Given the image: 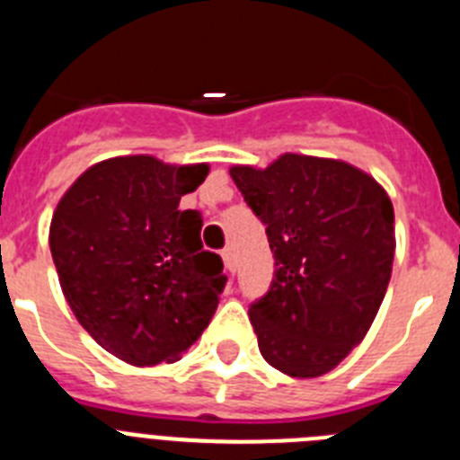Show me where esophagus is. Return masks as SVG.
I'll return each instance as SVG.
<instances>
[{
    "mask_svg": "<svg viewBox=\"0 0 460 460\" xmlns=\"http://www.w3.org/2000/svg\"><path fill=\"white\" fill-rule=\"evenodd\" d=\"M221 258H223V262H226L227 271H230V274H234V267H237V260H234V251L227 246V249L221 251Z\"/></svg>",
    "mask_w": 460,
    "mask_h": 460,
    "instance_id": "1",
    "label": "esophagus"
}]
</instances>
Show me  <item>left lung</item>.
Here are the masks:
<instances>
[{
  "mask_svg": "<svg viewBox=\"0 0 460 460\" xmlns=\"http://www.w3.org/2000/svg\"><path fill=\"white\" fill-rule=\"evenodd\" d=\"M267 226L276 271L249 318L267 364L292 377L336 368L380 308L396 239L389 195L334 158L283 154L265 170H230Z\"/></svg>",
  "mask_w": 460,
  "mask_h": 460,
  "instance_id": "1",
  "label": "left lung"
}]
</instances>
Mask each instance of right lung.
Masks as SVG:
<instances>
[{
    "instance_id": "1",
    "label": "right lung",
    "mask_w": 460,
    "mask_h": 460,
    "mask_svg": "<svg viewBox=\"0 0 460 460\" xmlns=\"http://www.w3.org/2000/svg\"><path fill=\"white\" fill-rule=\"evenodd\" d=\"M205 164L117 156L92 165L57 205L50 251L78 323L133 367L177 361L200 339L226 288L221 255L202 249V218L180 209Z\"/></svg>"
}]
</instances>
